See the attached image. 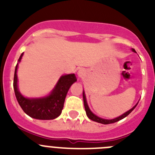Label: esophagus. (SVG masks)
<instances>
[{
  "instance_id": "obj_1",
  "label": "esophagus",
  "mask_w": 155,
  "mask_h": 155,
  "mask_svg": "<svg viewBox=\"0 0 155 155\" xmlns=\"http://www.w3.org/2000/svg\"><path fill=\"white\" fill-rule=\"evenodd\" d=\"M86 74V71L84 69H81L79 70L78 72V75L80 78H84Z\"/></svg>"
}]
</instances>
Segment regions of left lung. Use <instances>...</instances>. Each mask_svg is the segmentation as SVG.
<instances>
[{"mask_svg":"<svg viewBox=\"0 0 155 155\" xmlns=\"http://www.w3.org/2000/svg\"><path fill=\"white\" fill-rule=\"evenodd\" d=\"M132 50L134 52H135L136 53V51H135V50L134 49H132ZM83 100H84V109H85V112H86V115L87 116V117L90 119V120H93V121L94 122H97V123H99V124H113V123H116V122H118L119 120H123L124 118H125L126 116H128L130 113L132 112L133 110H134V109H135V107L137 106V105L138 103H137L136 105H134V107L132 108V109H130L129 111H127V112H126L125 113H124V114H122L121 116H118V117H116V118L115 119H113V120H105V119H102V118H100V117H98V116H97L96 115H94V113L91 112V110H90L89 107H88V105H87V100H86V96H85V93H84V91H83Z\"/></svg>","mask_w":155,"mask_h":155,"instance_id":"obj_1","label":"left lung"}]
</instances>
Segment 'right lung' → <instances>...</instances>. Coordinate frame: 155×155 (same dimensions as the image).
<instances>
[{"instance_id":"add662e5","label":"right lung","mask_w":155,"mask_h":155,"mask_svg":"<svg viewBox=\"0 0 155 155\" xmlns=\"http://www.w3.org/2000/svg\"><path fill=\"white\" fill-rule=\"evenodd\" d=\"M22 56L23 53L19 57L18 63L21 61ZM18 63L15 70L13 86L18 102L22 110L30 117L36 120H49L57 118L62 113L64 101L68 90L71 86L77 81L74 74L61 76L53 91L47 96L38 98H29L23 96L18 87L17 70Z\"/></svg>"}]
</instances>
